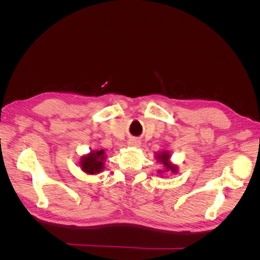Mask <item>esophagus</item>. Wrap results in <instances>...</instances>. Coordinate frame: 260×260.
Here are the masks:
<instances>
[{
    "label": "esophagus",
    "instance_id": "34e87169",
    "mask_svg": "<svg viewBox=\"0 0 260 260\" xmlns=\"http://www.w3.org/2000/svg\"><path fill=\"white\" fill-rule=\"evenodd\" d=\"M127 144H128V146H131V147H138L140 145V142H139V140H137L136 138H132L128 141Z\"/></svg>",
    "mask_w": 260,
    "mask_h": 260
}]
</instances>
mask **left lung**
<instances>
[{"mask_svg":"<svg viewBox=\"0 0 260 260\" xmlns=\"http://www.w3.org/2000/svg\"><path fill=\"white\" fill-rule=\"evenodd\" d=\"M156 159L158 162H160L164 166V170H158V174H162V172H171V174H177L178 172V166L170 161V153L168 151H162L160 153L156 154Z\"/></svg>","mask_w":260,"mask_h":260,"instance_id":"1","label":"left lung"}]
</instances>
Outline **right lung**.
Here are the masks:
<instances>
[{"instance_id":"1","label":"right lung","mask_w":260,"mask_h":260,"mask_svg":"<svg viewBox=\"0 0 260 260\" xmlns=\"http://www.w3.org/2000/svg\"><path fill=\"white\" fill-rule=\"evenodd\" d=\"M105 152L101 149V151H91L89 154L81 156L79 165L85 174L98 175L105 168Z\"/></svg>"}]
</instances>
